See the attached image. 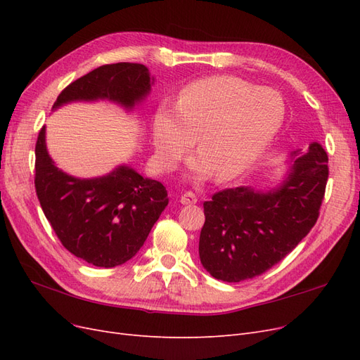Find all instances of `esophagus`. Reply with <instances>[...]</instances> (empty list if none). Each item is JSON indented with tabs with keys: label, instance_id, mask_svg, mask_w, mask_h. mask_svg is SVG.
Listing matches in <instances>:
<instances>
[{
	"label": "esophagus",
	"instance_id": "1",
	"mask_svg": "<svg viewBox=\"0 0 360 360\" xmlns=\"http://www.w3.org/2000/svg\"><path fill=\"white\" fill-rule=\"evenodd\" d=\"M197 201H198L197 195H195V193H193V192H191V191L181 193V197H180V202H181V204H186V205L197 204Z\"/></svg>",
	"mask_w": 360,
	"mask_h": 360
}]
</instances>
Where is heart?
I'll return each instance as SVG.
<instances>
[{
  "mask_svg": "<svg viewBox=\"0 0 360 360\" xmlns=\"http://www.w3.org/2000/svg\"><path fill=\"white\" fill-rule=\"evenodd\" d=\"M284 103L269 89L234 76H210L189 84L176 106L163 103L155 117L156 160L172 169L197 138L193 171L230 180L248 169L284 122Z\"/></svg>",
  "mask_w": 360,
  "mask_h": 360,
  "instance_id": "obj_1",
  "label": "heart"
}]
</instances>
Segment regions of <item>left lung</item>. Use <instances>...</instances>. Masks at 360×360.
Masks as SVG:
<instances>
[{
    "label": "left lung",
    "instance_id": "1",
    "mask_svg": "<svg viewBox=\"0 0 360 360\" xmlns=\"http://www.w3.org/2000/svg\"><path fill=\"white\" fill-rule=\"evenodd\" d=\"M328 160L324 148L312 143L281 188L267 193L224 189L205 201L198 248L204 269L216 279L240 282L284 259L319 219Z\"/></svg>",
    "mask_w": 360,
    "mask_h": 360
}]
</instances>
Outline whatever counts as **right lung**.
<instances>
[{
	"instance_id": "add662e5",
	"label": "right lung",
	"mask_w": 360,
	"mask_h": 360,
	"mask_svg": "<svg viewBox=\"0 0 360 360\" xmlns=\"http://www.w3.org/2000/svg\"><path fill=\"white\" fill-rule=\"evenodd\" d=\"M150 90L144 64H105L73 81L53 108L72 101L108 99L132 108ZM34 186L41 210L69 252L97 267L126 263L144 245L168 205L162 183L120 167L110 176L81 180L53 165L45 146V127L36 143Z\"/></svg>"
}]
</instances>
